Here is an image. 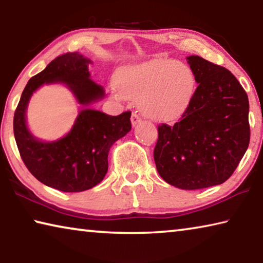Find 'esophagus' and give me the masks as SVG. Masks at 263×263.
Returning a JSON list of instances; mask_svg holds the SVG:
<instances>
[{
  "mask_svg": "<svg viewBox=\"0 0 263 263\" xmlns=\"http://www.w3.org/2000/svg\"><path fill=\"white\" fill-rule=\"evenodd\" d=\"M141 122V117L139 116V114L138 112H132V116H131V123L133 126L138 125Z\"/></svg>",
  "mask_w": 263,
  "mask_h": 263,
  "instance_id": "34e87169",
  "label": "esophagus"
}]
</instances>
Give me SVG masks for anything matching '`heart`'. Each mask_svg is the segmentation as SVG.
Returning <instances> with one entry per match:
<instances>
[{"mask_svg": "<svg viewBox=\"0 0 263 263\" xmlns=\"http://www.w3.org/2000/svg\"><path fill=\"white\" fill-rule=\"evenodd\" d=\"M196 88L194 70L182 61L154 59L119 69L112 94L139 101L145 116L168 121L188 108Z\"/></svg>", "mask_w": 263, "mask_h": 263, "instance_id": "heart-1", "label": "heart"}]
</instances>
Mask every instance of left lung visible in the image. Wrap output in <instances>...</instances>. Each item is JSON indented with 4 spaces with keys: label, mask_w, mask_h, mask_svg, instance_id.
<instances>
[{
    "label": "left lung",
    "mask_w": 263,
    "mask_h": 263,
    "mask_svg": "<svg viewBox=\"0 0 263 263\" xmlns=\"http://www.w3.org/2000/svg\"><path fill=\"white\" fill-rule=\"evenodd\" d=\"M196 88L173 126H158L154 161L167 183L184 190L221 184L233 174L251 138L248 97L229 69L198 55L186 58Z\"/></svg>",
    "instance_id": "obj_1"
}]
</instances>
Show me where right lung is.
I'll return each instance as SVG.
<instances>
[{
	"label": "right lung",
	"instance_id": "right-lung-1",
	"mask_svg": "<svg viewBox=\"0 0 263 263\" xmlns=\"http://www.w3.org/2000/svg\"><path fill=\"white\" fill-rule=\"evenodd\" d=\"M90 60L78 52L57 57L43 72L31 78L14 116V135L21 158L35 179L65 193L92 188L108 172V154L115 141L131 130V112L109 116L88 105L104 97V89L90 79ZM67 85L84 109L67 135L55 142H41L26 126L29 97L43 84Z\"/></svg>",
	"mask_w": 263,
	"mask_h": 263
}]
</instances>
